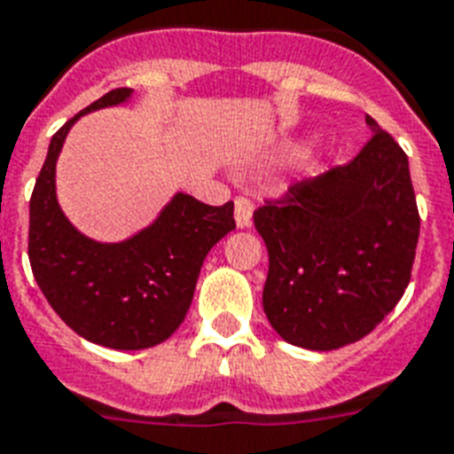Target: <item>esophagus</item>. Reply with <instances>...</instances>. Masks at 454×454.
Returning a JSON list of instances; mask_svg holds the SVG:
<instances>
[{
    "label": "esophagus",
    "instance_id": "obj_1",
    "mask_svg": "<svg viewBox=\"0 0 454 454\" xmlns=\"http://www.w3.org/2000/svg\"><path fill=\"white\" fill-rule=\"evenodd\" d=\"M252 215H254V202L245 195L235 198V223L238 228H249L252 226Z\"/></svg>",
    "mask_w": 454,
    "mask_h": 454
}]
</instances>
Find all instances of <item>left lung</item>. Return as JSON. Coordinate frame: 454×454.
Segmentation results:
<instances>
[{
  "mask_svg": "<svg viewBox=\"0 0 454 454\" xmlns=\"http://www.w3.org/2000/svg\"><path fill=\"white\" fill-rule=\"evenodd\" d=\"M373 137L348 165L289 186L254 212L268 247L263 310L296 348L361 340L411 282L419 215L408 156L371 116Z\"/></svg>",
  "mask_w": 454,
  "mask_h": 454,
  "instance_id": "8db88e82",
  "label": "left lung"
}]
</instances>
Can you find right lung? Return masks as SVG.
<instances>
[{
    "label": "right lung",
    "instance_id": "1",
    "mask_svg": "<svg viewBox=\"0 0 454 454\" xmlns=\"http://www.w3.org/2000/svg\"><path fill=\"white\" fill-rule=\"evenodd\" d=\"M130 95L132 88L109 90L55 132L29 200L27 254L36 285L69 329L112 349L168 340L189 312L202 261L235 228L233 202L212 207L186 193L123 242H98L69 223L55 195V163L69 128Z\"/></svg>",
    "mask_w": 454,
    "mask_h": 454
}]
</instances>
